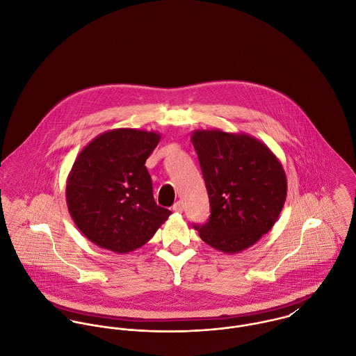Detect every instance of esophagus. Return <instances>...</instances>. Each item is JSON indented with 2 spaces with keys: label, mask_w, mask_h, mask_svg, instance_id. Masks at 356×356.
<instances>
[{
  "label": "esophagus",
  "mask_w": 356,
  "mask_h": 356,
  "mask_svg": "<svg viewBox=\"0 0 356 356\" xmlns=\"http://www.w3.org/2000/svg\"><path fill=\"white\" fill-rule=\"evenodd\" d=\"M172 211H175V212H182L184 211V205H182V202H177V203L172 205Z\"/></svg>",
  "instance_id": "obj_1"
}]
</instances>
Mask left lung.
Segmentation results:
<instances>
[{"label":"left lung","mask_w":356,"mask_h":356,"mask_svg":"<svg viewBox=\"0 0 356 356\" xmlns=\"http://www.w3.org/2000/svg\"><path fill=\"white\" fill-rule=\"evenodd\" d=\"M211 215L195 225L200 238L225 254H238L271 230L286 200V175L267 145L244 133L195 130Z\"/></svg>","instance_id":"1"}]
</instances>
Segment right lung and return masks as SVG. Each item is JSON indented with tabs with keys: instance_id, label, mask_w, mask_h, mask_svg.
Instances as JSON below:
<instances>
[{
	"instance_id": "obj_1",
	"label": "right lung",
	"mask_w": 356,
	"mask_h": 356,
	"mask_svg": "<svg viewBox=\"0 0 356 356\" xmlns=\"http://www.w3.org/2000/svg\"><path fill=\"white\" fill-rule=\"evenodd\" d=\"M156 131L113 129L78 154L67 178L70 215L100 248L127 254L141 248L171 211L154 203L147 159L160 141Z\"/></svg>"
}]
</instances>
